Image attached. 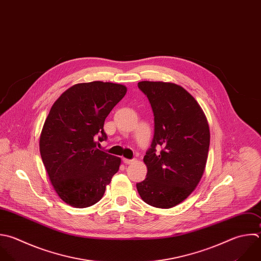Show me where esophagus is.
Segmentation results:
<instances>
[{
	"mask_svg": "<svg viewBox=\"0 0 261 261\" xmlns=\"http://www.w3.org/2000/svg\"><path fill=\"white\" fill-rule=\"evenodd\" d=\"M122 161H123V163H125V164H129V163H132V162L134 161V159H127V158H122Z\"/></svg>",
	"mask_w": 261,
	"mask_h": 261,
	"instance_id": "34e87169",
	"label": "esophagus"
}]
</instances>
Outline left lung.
Returning a JSON list of instances; mask_svg holds the SVG:
<instances>
[{"label":"left lung","instance_id":"8db88e82","mask_svg":"<svg viewBox=\"0 0 261 261\" xmlns=\"http://www.w3.org/2000/svg\"><path fill=\"white\" fill-rule=\"evenodd\" d=\"M138 87L151 104L155 125L151 148L144 156L147 177L137 184V190L147 204L171 208L191 195L204 173L209 125L198 102L180 86L145 81Z\"/></svg>","mask_w":261,"mask_h":261}]
</instances>
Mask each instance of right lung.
I'll use <instances>...</instances> for the list:
<instances>
[{
    "label": "right lung",
    "mask_w": 261,
    "mask_h": 261,
    "mask_svg": "<svg viewBox=\"0 0 261 261\" xmlns=\"http://www.w3.org/2000/svg\"><path fill=\"white\" fill-rule=\"evenodd\" d=\"M126 94L118 84L92 82L66 90L53 104L40 137L50 181L68 205L86 208L103 197L121 159L97 148L107 139L104 122Z\"/></svg>",
    "instance_id": "add662e5"
}]
</instances>
